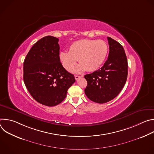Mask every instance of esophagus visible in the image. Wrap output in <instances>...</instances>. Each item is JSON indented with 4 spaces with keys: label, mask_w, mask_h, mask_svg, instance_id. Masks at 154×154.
Wrapping results in <instances>:
<instances>
[{
    "label": "esophagus",
    "mask_w": 154,
    "mask_h": 154,
    "mask_svg": "<svg viewBox=\"0 0 154 154\" xmlns=\"http://www.w3.org/2000/svg\"><path fill=\"white\" fill-rule=\"evenodd\" d=\"M75 77V79L76 80H79L80 77H82L83 76H79V75H75L74 76Z\"/></svg>",
    "instance_id": "34e87169"
}]
</instances>
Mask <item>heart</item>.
<instances>
[{"instance_id":"obj_1","label":"heart","mask_w":154,"mask_h":154,"mask_svg":"<svg viewBox=\"0 0 154 154\" xmlns=\"http://www.w3.org/2000/svg\"><path fill=\"white\" fill-rule=\"evenodd\" d=\"M108 50L106 43L103 40L82 39L73 42L69 48V52H61L59 58L63 67L68 71H72L78 60L80 64L74 72L85 70L94 72L104 63Z\"/></svg>"}]
</instances>
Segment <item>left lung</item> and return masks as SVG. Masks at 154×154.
<instances>
[{"label":"left lung","instance_id":"left-lung-1","mask_svg":"<svg viewBox=\"0 0 154 154\" xmlns=\"http://www.w3.org/2000/svg\"><path fill=\"white\" fill-rule=\"evenodd\" d=\"M109 55L103 66L91 74L85 75L88 85L86 96L91 100L104 103L115 98L126 82L128 63L122 45L110 37H107Z\"/></svg>","mask_w":154,"mask_h":154}]
</instances>
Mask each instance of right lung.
Segmentation results:
<instances>
[{
    "mask_svg": "<svg viewBox=\"0 0 154 154\" xmlns=\"http://www.w3.org/2000/svg\"><path fill=\"white\" fill-rule=\"evenodd\" d=\"M57 38L47 36L32 46L24 61V82L33 98L48 106L60 103L75 82L60 61Z\"/></svg>",
    "mask_w": 154,
    "mask_h": 154,
    "instance_id": "obj_1",
    "label": "right lung"
}]
</instances>
